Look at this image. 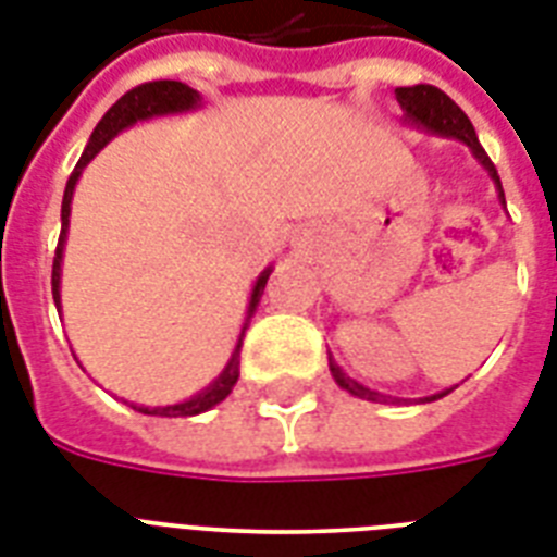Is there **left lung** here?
<instances>
[{
  "label": "left lung",
  "mask_w": 557,
  "mask_h": 557,
  "mask_svg": "<svg viewBox=\"0 0 557 557\" xmlns=\"http://www.w3.org/2000/svg\"><path fill=\"white\" fill-rule=\"evenodd\" d=\"M396 100L398 107L405 109V124L410 126H419L424 133H433V135H442V138H457V141L468 144V150L474 152V159L480 161L485 168V173L492 176L494 187H497V196L500 201L506 205V196H503V185H500V176H497V168L492 164V159L485 156L483 144L476 141V133H474V124L468 121V115L462 109L454 103V100L445 95L442 89L431 86V83H419V86H401L396 89ZM330 370L335 375L341 387L349 389L352 396L358 398H367V401H387V396H381L375 389L364 387V384H358L347 375V372L341 370L335 361H330ZM450 389H442L436 396H428L424 401H433V398H442L448 396Z\"/></svg>",
  "instance_id": "1"
}]
</instances>
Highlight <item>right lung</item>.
Here are the masks:
<instances>
[{
    "instance_id": "obj_1",
    "label": "right lung",
    "mask_w": 557,
    "mask_h": 557,
    "mask_svg": "<svg viewBox=\"0 0 557 557\" xmlns=\"http://www.w3.org/2000/svg\"><path fill=\"white\" fill-rule=\"evenodd\" d=\"M201 107V95L190 86L178 81H152V83H141V86H135L124 95V98L112 103L107 115L100 117V124L95 126V133H91L89 144H86V150H83L81 161H77V168L65 182V193H63V210H60V219H63V227H60V243H57V253H54V269H51V292H54V304L57 312H60V262H63V245H65V234H69V213H72V196H74V185H77V178H81L83 168L89 164L95 156H98L103 147H107L112 138H115L121 129L126 126L138 124V121H147V117L156 115H176V112H190V109ZM271 269H265L253 283L251 292V304H248V318H245L243 335L248 330V321H251L253 309L260 304L262 292H265V283H269ZM243 335H239V344H236L234 356L227 361V367L219 372V379L205 387L201 393L190 396L187 401H178V405H168V407H135L138 413L147 416H196L210 410L213 405H219L222 398L234 389L236 379H239V347H243Z\"/></svg>"
}]
</instances>
